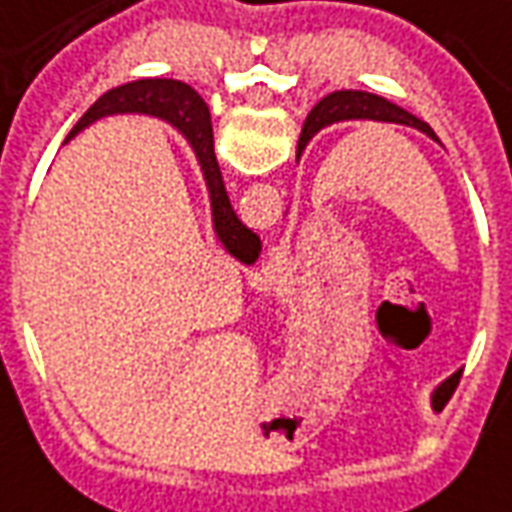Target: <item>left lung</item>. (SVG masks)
I'll use <instances>...</instances> for the list:
<instances>
[{"instance_id": "1", "label": "left lung", "mask_w": 512, "mask_h": 512, "mask_svg": "<svg viewBox=\"0 0 512 512\" xmlns=\"http://www.w3.org/2000/svg\"><path fill=\"white\" fill-rule=\"evenodd\" d=\"M355 118H364V121H389V123H405V126H413V129H419L427 137H433L438 140L436 132L427 126L424 121H419L416 115H411L408 110H402L397 104H391L383 96H375V93H366V90H336L331 96H325L322 101L314 104V110L308 112L306 123H303V132H300V140H297V157L303 154V148L308 146V140L314 137L317 132H322L325 126H331V123L339 121H355ZM460 380V369L447 378L441 386L436 389V402L438 408L444 405V402L452 397V391L458 386Z\"/></svg>"}]
</instances>
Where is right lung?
Here are the masks:
<instances>
[{
  "instance_id": "1",
  "label": "right lung",
  "mask_w": 512,
  "mask_h": 512,
  "mask_svg": "<svg viewBox=\"0 0 512 512\" xmlns=\"http://www.w3.org/2000/svg\"><path fill=\"white\" fill-rule=\"evenodd\" d=\"M118 112H140V115H154L162 121L173 123L184 140L198 157V165L204 170L206 187H209V201H212V223L220 245L242 264H253L262 253V239L256 237L248 226L234 212L228 201L223 173L215 157V134H212V118L204 99L184 82L176 79H134L129 85L107 90L93 107H90L79 123H76L68 140L79 134L85 126L99 121L104 115H118Z\"/></svg>"
}]
</instances>
